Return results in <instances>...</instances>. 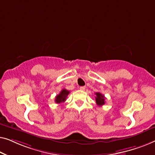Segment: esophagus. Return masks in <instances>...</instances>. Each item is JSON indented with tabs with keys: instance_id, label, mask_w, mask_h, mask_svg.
<instances>
[{
	"instance_id": "1",
	"label": "esophagus",
	"mask_w": 155,
	"mask_h": 155,
	"mask_svg": "<svg viewBox=\"0 0 155 155\" xmlns=\"http://www.w3.org/2000/svg\"><path fill=\"white\" fill-rule=\"evenodd\" d=\"M79 89H80V90H81V91H84L85 89H86V86H81Z\"/></svg>"
}]
</instances>
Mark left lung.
<instances>
[{"label": "left lung", "mask_w": 155, "mask_h": 155, "mask_svg": "<svg viewBox=\"0 0 155 155\" xmlns=\"http://www.w3.org/2000/svg\"><path fill=\"white\" fill-rule=\"evenodd\" d=\"M96 97H95V101L98 106H102L105 103V98L104 96L100 93H95Z\"/></svg>", "instance_id": "1"}]
</instances>
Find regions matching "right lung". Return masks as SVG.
<instances>
[{
	"mask_svg": "<svg viewBox=\"0 0 155 155\" xmlns=\"http://www.w3.org/2000/svg\"><path fill=\"white\" fill-rule=\"evenodd\" d=\"M69 91L66 90V89H62V91H60V93L57 95L55 97V101L56 103H61V102H64L67 97V95H69Z\"/></svg>",
	"mask_w": 155,
	"mask_h": 155,
	"instance_id": "1",
	"label": "right lung"
}]
</instances>
